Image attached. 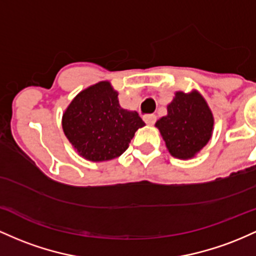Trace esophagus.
Segmentation results:
<instances>
[{
  "instance_id": "esophagus-1",
  "label": "esophagus",
  "mask_w": 256,
  "mask_h": 256,
  "mask_svg": "<svg viewBox=\"0 0 256 256\" xmlns=\"http://www.w3.org/2000/svg\"><path fill=\"white\" fill-rule=\"evenodd\" d=\"M156 114H146V116H144V120H145V123H148V124H154V122H156Z\"/></svg>"
}]
</instances>
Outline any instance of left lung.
Masks as SVG:
<instances>
[{
    "instance_id": "left-lung-1",
    "label": "left lung",
    "mask_w": 256,
    "mask_h": 256,
    "mask_svg": "<svg viewBox=\"0 0 256 256\" xmlns=\"http://www.w3.org/2000/svg\"><path fill=\"white\" fill-rule=\"evenodd\" d=\"M168 114L157 120L166 148L176 158H191L209 142L213 114L200 94L178 92L166 108Z\"/></svg>"
}]
</instances>
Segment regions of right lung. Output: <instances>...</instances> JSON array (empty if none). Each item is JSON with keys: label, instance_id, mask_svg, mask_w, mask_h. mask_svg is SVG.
Wrapping results in <instances>:
<instances>
[{"label": "right lung", "instance_id": "obj_1", "mask_svg": "<svg viewBox=\"0 0 256 256\" xmlns=\"http://www.w3.org/2000/svg\"><path fill=\"white\" fill-rule=\"evenodd\" d=\"M117 96L110 83L99 82L81 92L65 111V136L84 158L93 162L116 158L145 126L136 111L120 108Z\"/></svg>", "mask_w": 256, "mask_h": 256}]
</instances>
